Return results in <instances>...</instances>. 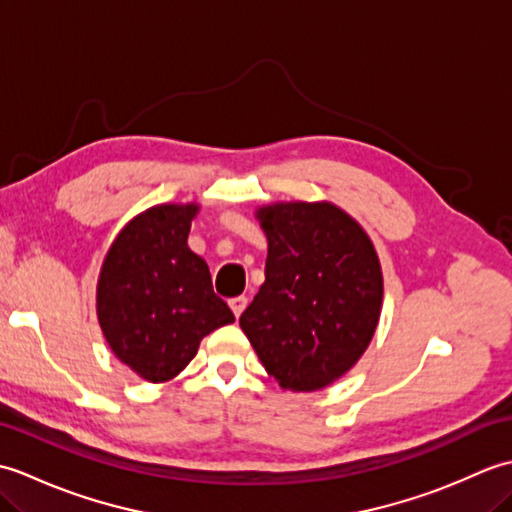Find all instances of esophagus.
I'll list each match as a JSON object with an SVG mask.
<instances>
[{
    "mask_svg": "<svg viewBox=\"0 0 512 512\" xmlns=\"http://www.w3.org/2000/svg\"><path fill=\"white\" fill-rule=\"evenodd\" d=\"M246 303H248V299H246V297H233L231 301H228V306H231V310H233V314H235L237 319H239V314L244 312Z\"/></svg>",
    "mask_w": 512,
    "mask_h": 512,
    "instance_id": "1",
    "label": "esophagus"
}]
</instances>
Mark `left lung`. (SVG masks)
<instances>
[{
  "instance_id": "1",
  "label": "left lung",
  "mask_w": 512,
  "mask_h": 512,
  "mask_svg": "<svg viewBox=\"0 0 512 512\" xmlns=\"http://www.w3.org/2000/svg\"><path fill=\"white\" fill-rule=\"evenodd\" d=\"M255 217L266 281L239 317L268 376L290 391L332 385L372 343L383 270L372 239L332 202H275Z\"/></svg>"
}]
</instances>
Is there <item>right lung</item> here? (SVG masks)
<instances>
[{
  "label": "right lung",
  "mask_w": 512,
  "mask_h": 512,
  "mask_svg": "<svg viewBox=\"0 0 512 512\" xmlns=\"http://www.w3.org/2000/svg\"><path fill=\"white\" fill-rule=\"evenodd\" d=\"M200 204H156L132 217L103 259L96 317L114 356L149 383L176 378L206 334L233 323L187 244Z\"/></svg>",
  "instance_id": "right-lung-1"
}]
</instances>
